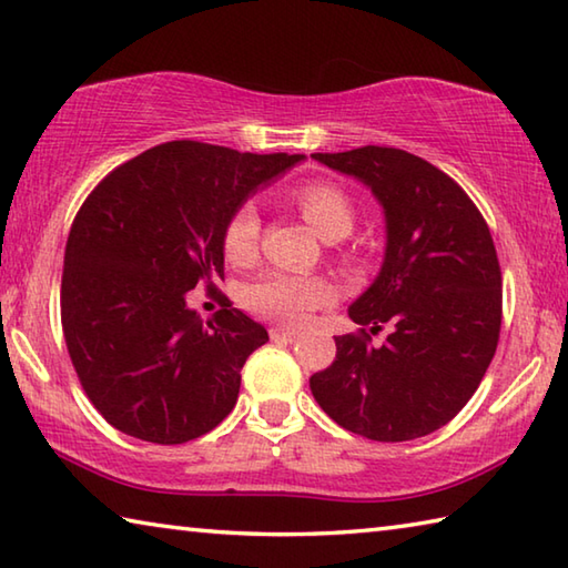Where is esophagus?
<instances>
[{"label":"esophagus","mask_w":568,"mask_h":568,"mask_svg":"<svg viewBox=\"0 0 568 568\" xmlns=\"http://www.w3.org/2000/svg\"><path fill=\"white\" fill-rule=\"evenodd\" d=\"M271 339H275V343H295L297 333L295 329H285V327H271Z\"/></svg>","instance_id":"34e87169"}]
</instances>
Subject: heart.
<instances>
[{
  "instance_id": "1",
  "label": "heart",
  "mask_w": 568,
  "mask_h": 568,
  "mask_svg": "<svg viewBox=\"0 0 568 568\" xmlns=\"http://www.w3.org/2000/svg\"><path fill=\"white\" fill-rule=\"evenodd\" d=\"M295 203L303 219L323 235L337 241L353 231L355 205L349 195L335 183L313 181L295 191ZM261 215L253 203H243L231 213L223 229V253L231 265H248L257 253ZM333 285L317 275L271 271L257 277L245 293V305L255 315L281 325H301L317 307L333 303Z\"/></svg>"
}]
</instances>
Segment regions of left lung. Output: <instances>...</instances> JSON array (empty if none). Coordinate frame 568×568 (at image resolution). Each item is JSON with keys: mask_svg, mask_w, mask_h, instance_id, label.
<instances>
[{"mask_svg": "<svg viewBox=\"0 0 568 568\" xmlns=\"http://www.w3.org/2000/svg\"><path fill=\"white\" fill-rule=\"evenodd\" d=\"M313 159L367 183L387 221L383 271L349 305L363 327L335 337L313 395L359 437H425L467 405L497 353L501 267L489 225L455 179L415 153L363 146ZM385 322L393 329L375 348L366 325Z\"/></svg>", "mask_w": 568, "mask_h": 568, "instance_id": "obj_1", "label": "left lung"}]
</instances>
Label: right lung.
<instances>
[{
    "instance_id": "obj_1",
    "label": "right lung",
    "mask_w": 568,
    "mask_h": 568,
    "mask_svg": "<svg viewBox=\"0 0 568 568\" xmlns=\"http://www.w3.org/2000/svg\"><path fill=\"white\" fill-rule=\"evenodd\" d=\"M301 153L169 141L101 179L71 223L61 329L77 377L123 435L183 445L229 417L267 333L229 297L209 323L185 293L223 281V229Z\"/></svg>"
}]
</instances>
